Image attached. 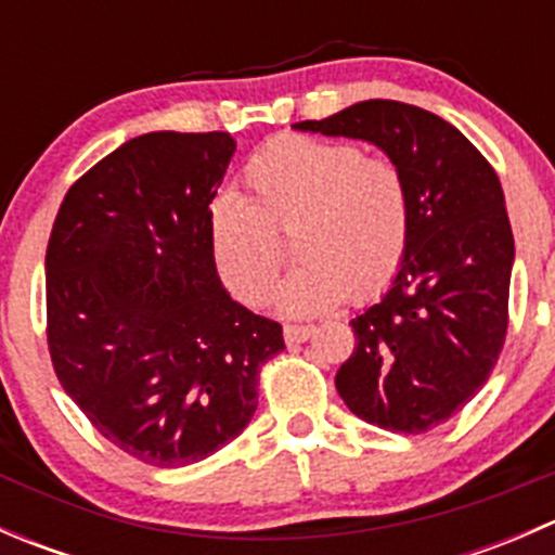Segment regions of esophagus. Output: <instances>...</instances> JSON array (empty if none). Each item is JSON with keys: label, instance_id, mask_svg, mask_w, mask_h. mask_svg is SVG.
<instances>
[{"label": "esophagus", "instance_id": "obj_1", "mask_svg": "<svg viewBox=\"0 0 555 555\" xmlns=\"http://www.w3.org/2000/svg\"><path fill=\"white\" fill-rule=\"evenodd\" d=\"M311 324H287V327H284V340H287V344H304V340L311 338Z\"/></svg>", "mask_w": 555, "mask_h": 555}]
</instances>
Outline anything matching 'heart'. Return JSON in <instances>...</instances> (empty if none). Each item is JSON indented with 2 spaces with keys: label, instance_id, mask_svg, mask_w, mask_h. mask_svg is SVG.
<instances>
[{
  "label": "heart",
  "instance_id": "b5f03b06",
  "mask_svg": "<svg viewBox=\"0 0 555 555\" xmlns=\"http://www.w3.org/2000/svg\"><path fill=\"white\" fill-rule=\"evenodd\" d=\"M251 204L222 195L209 215L217 271L246 306L271 295L284 262L279 236L295 231L300 266L279 284L273 309L317 317L382 293L405 257L411 198L391 160L365 158L357 144L282 137L244 171Z\"/></svg>",
  "mask_w": 555,
  "mask_h": 555
}]
</instances>
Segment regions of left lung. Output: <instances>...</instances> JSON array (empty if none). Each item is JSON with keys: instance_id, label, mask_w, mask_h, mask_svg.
Listing matches in <instances>:
<instances>
[{"instance_id": "1", "label": "left lung", "mask_w": 555, "mask_h": 555, "mask_svg": "<svg viewBox=\"0 0 555 555\" xmlns=\"http://www.w3.org/2000/svg\"><path fill=\"white\" fill-rule=\"evenodd\" d=\"M293 128L373 144L405 177V257L349 322L357 344L335 386L362 422L427 433L478 395L505 344L516 244L500 177L443 117L389 99Z\"/></svg>"}]
</instances>
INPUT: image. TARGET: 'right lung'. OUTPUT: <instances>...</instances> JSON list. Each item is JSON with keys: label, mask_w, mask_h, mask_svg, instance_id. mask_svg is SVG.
<instances>
[{"label": "right lung", "mask_w": 555, "mask_h": 555, "mask_svg": "<svg viewBox=\"0 0 555 555\" xmlns=\"http://www.w3.org/2000/svg\"><path fill=\"white\" fill-rule=\"evenodd\" d=\"M231 133L153 131L77 179L44 255L48 346L66 395L117 449L184 467L238 438L282 324L220 282L209 204Z\"/></svg>", "instance_id": "obj_1"}]
</instances>
